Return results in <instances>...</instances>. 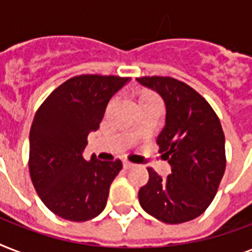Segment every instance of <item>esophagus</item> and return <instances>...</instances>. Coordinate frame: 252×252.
I'll return each instance as SVG.
<instances>
[{
	"label": "esophagus",
	"instance_id": "34e87169",
	"mask_svg": "<svg viewBox=\"0 0 252 252\" xmlns=\"http://www.w3.org/2000/svg\"><path fill=\"white\" fill-rule=\"evenodd\" d=\"M133 163H130V162H128V161H124L123 162V167L124 168H130V167H133Z\"/></svg>",
	"mask_w": 252,
	"mask_h": 252
}]
</instances>
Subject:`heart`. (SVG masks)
<instances>
[{
  "instance_id": "obj_1",
  "label": "heart",
  "mask_w": 252,
  "mask_h": 252,
  "mask_svg": "<svg viewBox=\"0 0 252 252\" xmlns=\"http://www.w3.org/2000/svg\"><path fill=\"white\" fill-rule=\"evenodd\" d=\"M146 102H159V100H158L157 95L153 94V93H150V91H142L141 94L138 95L137 103L138 104H141V103Z\"/></svg>"
}]
</instances>
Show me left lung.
<instances>
[{
    "instance_id": "8db88e82",
    "label": "left lung",
    "mask_w": 252,
    "mask_h": 252,
    "mask_svg": "<svg viewBox=\"0 0 252 252\" xmlns=\"http://www.w3.org/2000/svg\"><path fill=\"white\" fill-rule=\"evenodd\" d=\"M137 82L165 102V126L157 144L171 166L165 179L148 168L149 182L138 191L140 205L162 222H187L209 207L222 179V126L209 103L188 85L170 77H142Z\"/></svg>"
}]
</instances>
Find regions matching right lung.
Instances as JSON below:
<instances>
[{
  "label": "right lung",
  "instance_id": "1",
  "mask_svg": "<svg viewBox=\"0 0 252 252\" xmlns=\"http://www.w3.org/2000/svg\"><path fill=\"white\" fill-rule=\"evenodd\" d=\"M129 78L73 77L52 91L30 130V175L37 195L61 219L82 222L106 208L122 162L84 159L87 136L99 128L107 103Z\"/></svg>",
  "mask_w": 252,
  "mask_h": 252
}]
</instances>
